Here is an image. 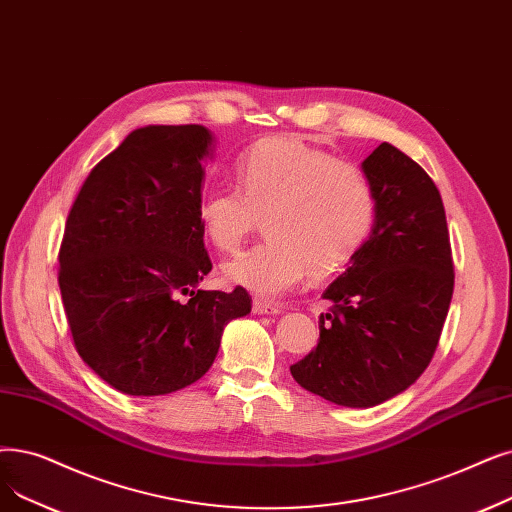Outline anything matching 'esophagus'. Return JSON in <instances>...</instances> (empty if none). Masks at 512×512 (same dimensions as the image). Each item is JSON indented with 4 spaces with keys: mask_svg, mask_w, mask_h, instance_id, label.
<instances>
[{
    "mask_svg": "<svg viewBox=\"0 0 512 512\" xmlns=\"http://www.w3.org/2000/svg\"><path fill=\"white\" fill-rule=\"evenodd\" d=\"M282 307L278 305V303H268V301H263V299H255L253 301V314H257V316H263V314H278Z\"/></svg>",
    "mask_w": 512,
    "mask_h": 512,
    "instance_id": "34e87169",
    "label": "esophagus"
}]
</instances>
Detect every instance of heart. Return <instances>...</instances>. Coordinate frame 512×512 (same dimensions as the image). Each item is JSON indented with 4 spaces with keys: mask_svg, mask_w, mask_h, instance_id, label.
Here are the masks:
<instances>
[{
    "mask_svg": "<svg viewBox=\"0 0 512 512\" xmlns=\"http://www.w3.org/2000/svg\"><path fill=\"white\" fill-rule=\"evenodd\" d=\"M236 188H213L198 203L205 238L234 253L259 221L270 238L224 272L261 297L291 291L307 274L326 280L351 263L376 213L366 173L293 136L253 144L234 167Z\"/></svg>",
    "mask_w": 512,
    "mask_h": 512,
    "instance_id": "1",
    "label": "heart"
}]
</instances>
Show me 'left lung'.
Here are the masks:
<instances>
[{
	"mask_svg": "<svg viewBox=\"0 0 512 512\" xmlns=\"http://www.w3.org/2000/svg\"><path fill=\"white\" fill-rule=\"evenodd\" d=\"M376 198L370 238L332 282L320 339L293 379L332 404L370 408L429 366L454 293L450 232L429 173L383 142L362 163Z\"/></svg>",
	"mask_w": 512,
	"mask_h": 512,
	"instance_id": "obj_1",
	"label": "left lung"
}]
</instances>
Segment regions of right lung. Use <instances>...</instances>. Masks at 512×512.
Returning <instances> with one entry per match:
<instances>
[{
  "label": "right lung",
  "instance_id": "1",
  "mask_svg": "<svg viewBox=\"0 0 512 512\" xmlns=\"http://www.w3.org/2000/svg\"><path fill=\"white\" fill-rule=\"evenodd\" d=\"M213 136L203 125L131 131L85 182L58 251L62 305L81 360L127 395H167L211 368L224 326L251 311L211 272L198 203Z\"/></svg>",
  "mask_w": 512,
  "mask_h": 512
}]
</instances>
